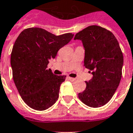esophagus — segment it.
Masks as SVG:
<instances>
[{
  "mask_svg": "<svg viewBox=\"0 0 133 133\" xmlns=\"http://www.w3.org/2000/svg\"><path fill=\"white\" fill-rule=\"evenodd\" d=\"M68 79H69L70 81H76V79L74 78H71V77H68Z\"/></svg>",
  "mask_w": 133,
  "mask_h": 133,
  "instance_id": "1",
  "label": "esophagus"
}]
</instances>
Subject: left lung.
<instances>
[{"mask_svg": "<svg viewBox=\"0 0 133 133\" xmlns=\"http://www.w3.org/2000/svg\"><path fill=\"white\" fill-rule=\"evenodd\" d=\"M85 48L84 66L93 70L86 88L78 94L86 105L99 108L114 95L122 78L123 55L118 41L110 30L98 25L85 28L75 35Z\"/></svg>", "mask_w": 133, "mask_h": 133, "instance_id": "8db88e82", "label": "left lung"}]
</instances>
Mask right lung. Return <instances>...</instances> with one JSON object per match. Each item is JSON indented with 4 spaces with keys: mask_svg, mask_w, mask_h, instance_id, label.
Listing matches in <instances>:
<instances>
[{
    "mask_svg": "<svg viewBox=\"0 0 133 133\" xmlns=\"http://www.w3.org/2000/svg\"><path fill=\"white\" fill-rule=\"evenodd\" d=\"M72 37L71 33L55 35L43 28H29L16 39L10 56L13 81L31 108L45 110L58 100L66 75H54L48 64Z\"/></svg>",
    "mask_w": 133,
    "mask_h": 133,
    "instance_id": "obj_1",
    "label": "right lung"
}]
</instances>
